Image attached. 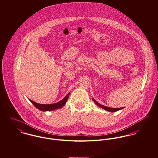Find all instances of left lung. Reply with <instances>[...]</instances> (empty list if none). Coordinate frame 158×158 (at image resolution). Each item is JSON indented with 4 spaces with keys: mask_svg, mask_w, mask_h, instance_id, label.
Wrapping results in <instances>:
<instances>
[{
    "mask_svg": "<svg viewBox=\"0 0 158 158\" xmlns=\"http://www.w3.org/2000/svg\"><path fill=\"white\" fill-rule=\"evenodd\" d=\"M93 101L94 102V103H95L96 105H98V106H99V107L103 108L104 110H105L106 111H110V112H114V111H118V110H121V109L123 108H123H113L108 107V106H104V105H101V104H99V103H98L94 99H93Z\"/></svg>",
    "mask_w": 158,
    "mask_h": 158,
    "instance_id": "obj_1",
    "label": "left lung"
}]
</instances>
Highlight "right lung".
I'll return each instance as SVG.
<instances>
[{
    "label": "right lung",
    "mask_w": 158,
    "mask_h": 158,
    "mask_svg": "<svg viewBox=\"0 0 158 158\" xmlns=\"http://www.w3.org/2000/svg\"><path fill=\"white\" fill-rule=\"evenodd\" d=\"M70 92H69L67 95L60 101L55 103V104H38L36 103L35 102L31 101V99H29L30 101V102L35 106L37 108H38L39 110L43 111H53L54 110L58 109V108H60L61 107H62L64 105H65L68 100V98L69 97Z\"/></svg>",
    "instance_id": "add662e5"
}]
</instances>
